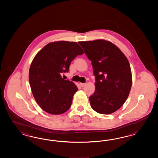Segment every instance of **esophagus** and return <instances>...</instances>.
<instances>
[{"label":"esophagus","mask_w":158,"mask_h":158,"mask_svg":"<svg viewBox=\"0 0 158 158\" xmlns=\"http://www.w3.org/2000/svg\"><path fill=\"white\" fill-rule=\"evenodd\" d=\"M80 84V85L81 86V87H83V86H86V83H79Z\"/></svg>","instance_id":"esophagus-1"}]
</instances>
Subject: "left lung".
I'll return each mask as SVG.
<instances>
[{"instance_id":"1","label":"left lung","mask_w":158,"mask_h":158,"mask_svg":"<svg viewBox=\"0 0 158 158\" xmlns=\"http://www.w3.org/2000/svg\"><path fill=\"white\" fill-rule=\"evenodd\" d=\"M79 43L91 61L96 77L94 93L90 96L91 108L109 115L118 110L129 95L132 74L129 62L114 43L104 39Z\"/></svg>"}]
</instances>
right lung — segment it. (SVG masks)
<instances>
[{"label":"right lung","mask_w":158,"mask_h":158,"mask_svg":"<svg viewBox=\"0 0 158 158\" xmlns=\"http://www.w3.org/2000/svg\"><path fill=\"white\" fill-rule=\"evenodd\" d=\"M83 53L77 42L57 41L48 43L35 56L29 68V84L35 100L48 114L60 115L69 109L77 87L61 74Z\"/></svg>","instance_id":"obj_1"}]
</instances>
